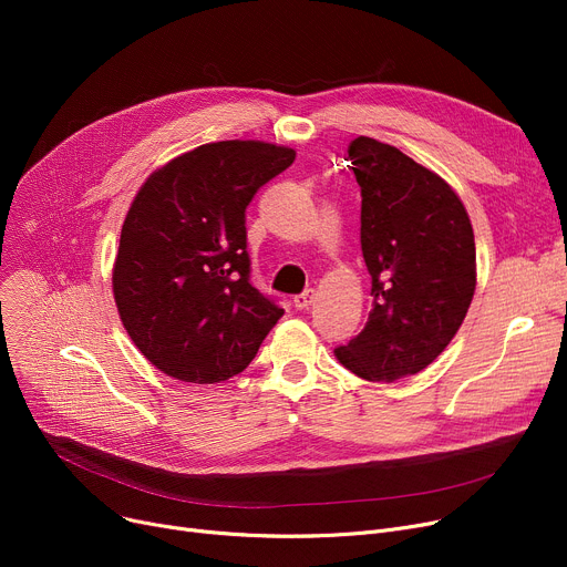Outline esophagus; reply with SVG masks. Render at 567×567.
<instances>
[{"instance_id": "34e87169", "label": "esophagus", "mask_w": 567, "mask_h": 567, "mask_svg": "<svg viewBox=\"0 0 567 567\" xmlns=\"http://www.w3.org/2000/svg\"><path fill=\"white\" fill-rule=\"evenodd\" d=\"M312 301H315V291H312V289H306L303 293L293 296V308H296V310H308V308L312 306Z\"/></svg>"}]
</instances>
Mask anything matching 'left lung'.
<instances>
[{"instance_id":"8db88e82","label":"left lung","mask_w":567,"mask_h":567,"mask_svg":"<svg viewBox=\"0 0 567 567\" xmlns=\"http://www.w3.org/2000/svg\"><path fill=\"white\" fill-rule=\"evenodd\" d=\"M349 158L374 306L336 359L391 383L425 370L460 331L475 291L473 227L460 195L398 146L361 135Z\"/></svg>"}]
</instances>
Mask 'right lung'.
<instances>
[{
	"label": "right lung",
	"instance_id": "add662e5",
	"mask_svg": "<svg viewBox=\"0 0 567 567\" xmlns=\"http://www.w3.org/2000/svg\"><path fill=\"white\" fill-rule=\"evenodd\" d=\"M296 158L259 140L202 144L148 174L118 238L112 291L126 333L167 377L244 372L285 315L250 285L246 208Z\"/></svg>",
	"mask_w": 567,
	"mask_h": 567
}]
</instances>
